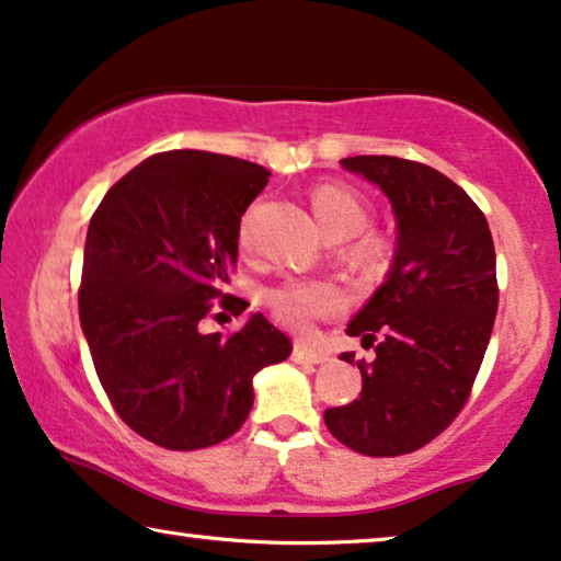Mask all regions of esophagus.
I'll use <instances>...</instances> for the list:
<instances>
[{"label":"esophagus","instance_id":"1","mask_svg":"<svg viewBox=\"0 0 561 561\" xmlns=\"http://www.w3.org/2000/svg\"><path fill=\"white\" fill-rule=\"evenodd\" d=\"M293 358H295V362H302V364H323L328 354H325V351H320V348H310L308 343H295Z\"/></svg>","mask_w":561,"mask_h":561}]
</instances>
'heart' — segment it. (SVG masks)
Instances as JSON below:
<instances>
[{"label":"heart","instance_id":"1","mask_svg":"<svg viewBox=\"0 0 561 561\" xmlns=\"http://www.w3.org/2000/svg\"><path fill=\"white\" fill-rule=\"evenodd\" d=\"M310 205L320 230L331 241L362 233L369 222V207L354 190L343 184H320L310 194ZM241 243H249V222L245 220L241 226ZM354 256L375 261L379 256V241L364 238V241L354 243ZM264 302L274 310L276 318L305 331L312 320L335 316L343 308V295L331 282L285 279L264 289Z\"/></svg>","mask_w":561,"mask_h":561}]
</instances>
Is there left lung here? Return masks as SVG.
Segmentation results:
<instances>
[{
    "instance_id": "left-lung-1",
    "label": "left lung",
    "mask_w": 561,
    "mask_h": 561,
    "mask_svg": "<svg viewBox=\"0 0 561 561\" xmlns=\"http://www.w3.org/2000/svg\"><path fill=\"white\" fill-rule=\"evenodd\" d=\"M341 167L377 184L398 220V251L385 285L346 333L375 358L362 394L325 410L348 449L400 457L421 449L467 405L497 312L495 245L472 197L442 171L398 156H354ZM354 364V354H341Z\"/></svg>"
}]
</instances>
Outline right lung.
Listing matches in <instances>:
<instances>
[{"label":"right lung","instance_id":"1","mask_svg":"<svg viewBox=\"0 0 561 561\" xmlns=\"http://www.w3.org/2000/svg\"><path fill=\"white\" fill-rule=\"evenodd\" d=\"M266 182L264 167L233 156L156 153L112 184L89 220L81 331L115 413L163 449L233 436L251 413L253 375L293 351L261 312L228 339L199 333L215 308H249L222 287L245 207Z\"/></svg>","mask_w":561,"mask_h":561}]
</instances>
